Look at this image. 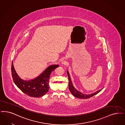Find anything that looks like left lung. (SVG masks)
Listing matches in <instances>:
<instances>
[{"label":"left lung","mask_w":125,"mask_h":125,"mask_svg":"<svg viewBox=\"0 0 125 125\" xmlns=\"http://www.w3.org/2000/svg\"><path fill=\"white\" fill-rule=\"evenodd\" d=\"M67 75L68 77V80H69V90L71 92V93H72V94L75 97L78 98H80V99H88L90 98L91 97L94 96V95L97 94H98L101 91V89L99 90L97 92H96L95 93L90 94H82V93H81L80 92L77 91L74 88V87L73 86V85L72 84V81L71 80V78H70V75L69 72L68 71H67Z\"/></svg>","instance_id":"left-lung-1"}]
</instances>
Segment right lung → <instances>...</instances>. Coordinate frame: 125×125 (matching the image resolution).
Masks as SVG:
<instances>
[{"mask_svg":"<svg viewBox=\"0 0 125 125\" xmlns=\"http://www.w3.org/2000/svg\"><path fill=\"white\" fill-rule=\"evenodd\" d=\"M59 65H52L47 67L39 77L32 80L26 81L20 79L11 64V74L15 85L22 92L32 97H40L46 94L49 88V82L52 72Z\"/></svg>","mask_w":125,"mask_h":125,"instance_id":"right-lung-1","label":"right lung"}]
</instances>
